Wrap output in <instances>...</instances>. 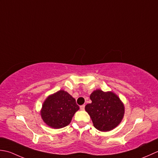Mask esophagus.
<instances>
[{"mask_svg":"<svg viewBox=\"0 0 158 158\" xmlns=\"http://www.w3.org/2000/svg\"><path fill=\"white\" fill-rule=\"evenodd\" d=\"M85 105H82V106H80V110H85Z\"/></svg>","mask_w":158,"mask_h":158,"instance_id":"34e87169","label":"esophagus"}]
</instances>
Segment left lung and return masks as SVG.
Returning <instances> with one entry per match:
<instances>
[{
	"label": "left lung",
	"mask_w": 158,
	"mask_h": 158,
	"mask_svg": "<svg viewBox=\"0 0 158 158\" xmlns=\"http://www.w3.org/2000/svg\"><path fill=\"white\" fill-rule=\"evenodd\" d=\"M90 99L92 102L86 105L85 110L97 130L108 131L118 126L123 118L125 108L115 93L97 89L91 93Z\"/></svg>",
	"instance_id": "1"
}]
</instances>
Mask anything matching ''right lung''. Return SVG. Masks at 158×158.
<instances>
[{
  "label": "right lung",
  "mask_w": 158,
  "mask_h": 158,
  "mask_svg": "<svg viewBox=\"0 0 158 158\" xmlns=\"http://www.w3.org/2000/svg\"><path fill=\"white\" fill-rule=\"evenodd\" d=\"M76 99L68 93L60 90L46 98L42 105L41 116L45 123L54 129L62 128L72 121L79 110Z\"/></svg>",
  "instance_id": "right-lung-1"
}]
</instances>
